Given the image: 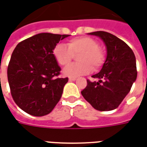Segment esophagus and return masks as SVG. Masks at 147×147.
Instances as JSON below:
<instances>
[{
  "instance_id": "esophagus-1",
  "label": "esophagus",
  "mask_w": 147,
  "mask_h": 147,
  "mask_svg": "<svg viewBox=\"0 0 147 147\" xmlns=\"http://www.w3.org/2000/svg\"><path fill=\"white\" fill-rule=\"evenodd\" d=\"M69 81H75V80H76V77H69Z\"/></svg>"
}]
</instances>
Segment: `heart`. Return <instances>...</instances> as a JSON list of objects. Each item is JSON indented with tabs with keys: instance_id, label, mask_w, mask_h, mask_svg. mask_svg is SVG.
<instances>
[{
	"instance_id": "b5f03b06",
	"label": "heart",
	"mask_w": 147,
	"mask_h": 147,
	"mask_svg": "<svg viewBox=\"0 0 147 147\" xmlns=\"http://www.w3.org/2000/svg\"><path fill=\"white\" fill-rule=\"evenodd\" d=\"M78 56L79 63L70 65L64 70L67 76L76 77L90 72L92 69L98 70L105 61V53L99 46L98 42L87 36L77 37L67 42V47L57 45L53 49V56L58 64L61 66H68Z\"/></svg>"
}]
</instances>
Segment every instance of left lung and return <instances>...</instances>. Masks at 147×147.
<instances>
[{"instance_id": "obj_1", "label": "left lung", "mask_w": 147, "mask_h": 147, "mask_svg": "<svg viewBox=\"0 0 147 147\" xmlns=\"http://www.w3.org/2000/svg\"><path fill=\"white\" fill-rule=\"evenodd\" d=\"M100 37L107 48V57L102 70L87 81L81 91L83 98L99 111L117 109L130 92L137 77L136 57L132 49L121 39L105 31L90 33Z\"/></svg>"}]
</instances>
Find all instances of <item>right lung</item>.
<instances>
[{
	"mask_svg": "<svg viewBox=\"0 0 147 147\" xmlns=\"http://www.w3.org/2000/svg\"><path fill=\"white\" fill-rule=\"evenodd\" d=\"M68 34L41 33L20 42L8 66V80L16 104L27 113L42 117L54 109L67 78H59L61 67L53 49Z\"/></svg>",
	"mask_w": 147,
	"mask_h": 147,
	"instance_id": "add662e5",
	"label": "right lung"
}]
</instances>
